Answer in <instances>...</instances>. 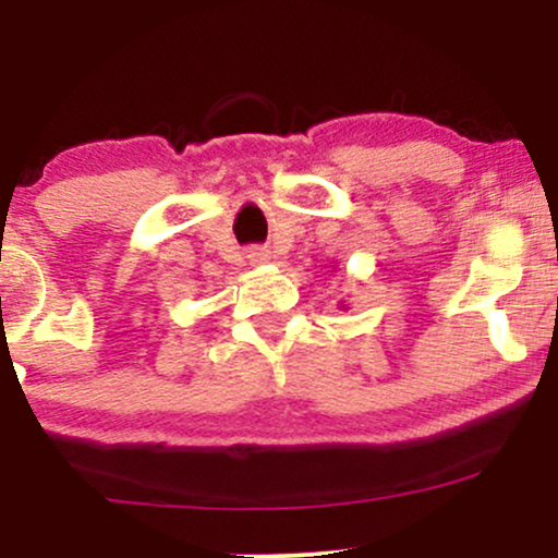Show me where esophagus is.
<instances>
[{"mask_svg":"<svg viewBox=\"0 0 558 558\" xmlns=\"http://www.w3.org/2000/svg\"><path fill=\"white\" fill-rule=\"evenodd\" d=\"M248 262H252V265H267V262H270V252H267L265 246H252L248 248Z\"/></svg>","mask_w":558,"mask_h":558,"instance_id":"esophagus-1","label":"esophagus"}]
</instances>
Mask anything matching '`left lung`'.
Here are the masks:
<instances>
[{
    "label": "left lung",
    "mask_w": 558,
    "mask_h": 558,
    "mask_svg": "<svg viewBox=\"0 0 558 558\" xmlns=\"http://www.w3.org/2000/svg\"><path fill=\"white\" fill-rule=\"evenodd\" d=\"M341 306H345V304H341Z\"/></svg>",
    "instance_id": "1"
}]
</instances>
